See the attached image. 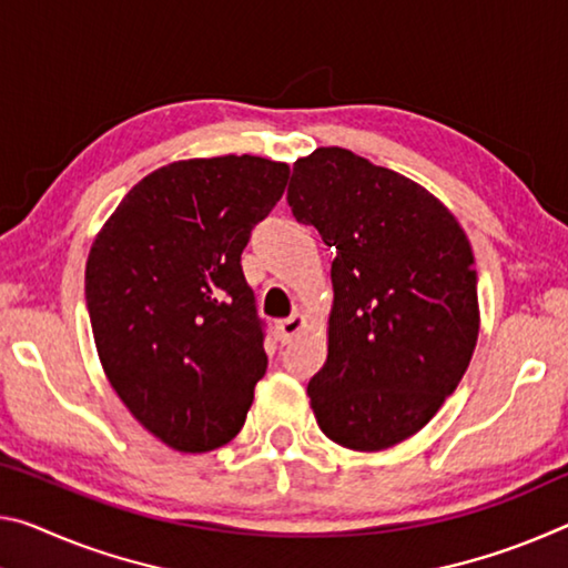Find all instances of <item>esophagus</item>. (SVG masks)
Listing matches in <instances>:
<instances>
[{
    "instance_id": "esophagus-1",
    "label": "esophagus",
    "mask_w": 568,
    "mask_h": 568,
    "mask_svg": "<svg viewBox=\"0 0 568 568\" xmlns=\"http://www.w3.org/2000/svg\"><path fill=\"white\" fill-rule=\"evenodd\" d=\"M305 328V316L303 313H293L291 318H283L275 323V333L283 344H291V341L298 336V333Z\"/></svg>"
}]
</instances>
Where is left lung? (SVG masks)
I'll list each match as a JSON object with an SVG mask.
<instances>
[{"instance_id": "obj_1", "label": "left lung", "mask_w": 568, "mask_h": 568, "mask_svg": "<svg viewBox=\"0 0 568 568\" xmlns=\"http://www.w3.org/2000/svg\"><path fill=\"white\" fill-rule=\"evenodd\" d=\"M293 217L328 247V358L308 382L323 435L376 453L435 417L480 331L473 247L425 186L338 146L293 164Z\"/></svg>"}]
</instances>
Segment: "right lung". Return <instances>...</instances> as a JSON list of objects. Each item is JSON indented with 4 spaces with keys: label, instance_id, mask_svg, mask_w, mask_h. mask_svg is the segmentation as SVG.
I'll return each instance as SVG.
<instances>
[{
    "label": "right lung",
    "instance_id": "1",
    "mask_svg": "<svg viewBox=\"0 0 568 568\" xmlns=\"http://www.w3.org/2000/svg\"><path fill=\"white\" fill-rule=\"evenodd\" d=\"M287 176V164L250 154L174 161L123 196L90 247L85 301L103 372L179 453L227 445L265 376L240 255Z\"/></svg>",
    "mask_w": 568,
    "mask_h": 568
}]
</instances>
